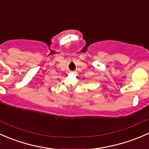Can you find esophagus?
I'll return each instance as SVG.
<instances>
[{
    "label": "esophagus",
    "instance_id": "1",
    "mask_svg": "<svg viewBox=\"0 0 149 149\" xmlns=\"http://www.w3.org/2000/svg\"><path fill=\"white\" fill-rule=\"evenodd\" d=\"M72 73H74V72H72Z\"/></svg>",
    "mask_w": 149,
    "mask_h": 149
}]
</instances>
